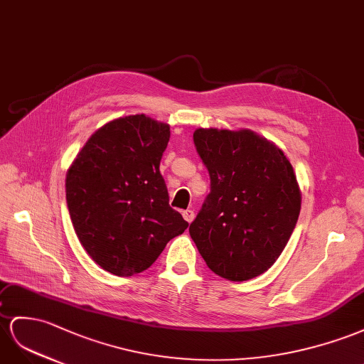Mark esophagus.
I'll use <instances>...</instances> for the list:
<instances>
[{"label": "esophagus", "mask_w": 364, "mask_h": 364, "mask_svg": "<svg viewBox=\"0 0 364 364\" xmlns=\"http://www.w3.org/2000/svg\"><path fill=\"white\" fill-rule=\"evenodd\" d=\"M183 218L188 221V223H192L193 221V218H195V213H193V210H191V209H188V210H184L183 212Z\"/></svg>", "instance_id": "obj_1"}]
</instances>
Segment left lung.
Wrapping results in <instances>:
<instances>
[{"mask_svg": "<svg viewBox=\"0 0 364 364\" xmlns=\"http://www.w3.org/2000/svg\"><path fill=\"white\" fill-rule=\"evenodd\" d=\"M210 193L189 234L208 267L230 282L264 274L282 255L301 209V192L282 149L252 130L197 129Z\"/></svg>", "mask_w": 364, "mask_h": 364, "instance_id": "1", "label": "left lung"}]
</instances>
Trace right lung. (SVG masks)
Returning <instances> with one entry per match:
<instances>
[{"instance_id":"1","label":"right lung","mask_w":364,"mask_h":364,"mask_svg":"<svg viewBox=\"0 0 364 364\" xmlns=\"http://www.w3.org/2000/svg\"><path fill=\"white\" fill-rule=\"evenodd\" d=\"M169 124L141 115L109 121L73 160L66 175L70 220L82 247L105 271H146L189 223L169 206L160 161Z\"/></svg>"}]
</instances>
